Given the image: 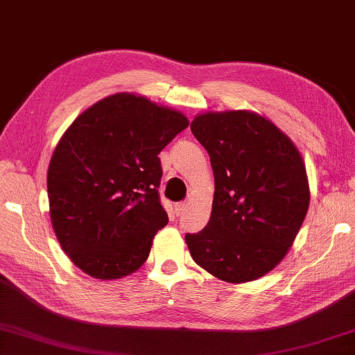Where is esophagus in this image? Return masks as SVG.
Here are the masks:
<instances>
[{"label": "esophagus", "mask_w": 355, "mask_h": 355, "mask_svg": "<svg viewBox=\"0 0 355 355\" xmlns=\"http://www.w3.org/2000/svg\"><path fill=\"white\" fill-rule=\"evenodd\" d=\"M186 208H188V203H186V202L177 203V205H175V214H177V216H182L183 212L186 211Z\"/></svg>", "instance_id": "esophagus-1"}]
</instances>
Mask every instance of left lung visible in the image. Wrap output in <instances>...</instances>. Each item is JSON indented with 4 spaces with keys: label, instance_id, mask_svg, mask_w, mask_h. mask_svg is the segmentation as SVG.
<instances>
[{
    "label": "left lung",
    "instance_id": "left-lung-1",
    "mask_svg": "<svg viewBox=\"0 0 355 355\" xmlns=\"http://www.w3.org/2000/svg\"><path fill=\"white\" fill-rule=\"evenodd\" d=\"M191 130L216 183L208 225L184 236L192 259L231 284L259 279L284 259L306 218L304 159L281 128L250 110L200 113Z\"/></svg>",
    "mask_w": 355,
    "mask_h": 355
}]
</instances>
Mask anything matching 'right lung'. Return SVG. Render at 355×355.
Returning <instances> with one entry per match:
<instances>
[{
	"instance_id": "1",
	"label": "right lung",
	"mask_w": 355,
	"mask_h": 355,
	"mask_svg": "<svg viewBox=\"0 0 355 355\" xmlns=\"http://www.w3.org/2000/svg\"><path fill=\"white\" fill-rule=\"evenodd\" d=\"M189 125L144 96L116 93L77 116L48 167L49 214L67 256L96 279H119L149 257L169 218L158 153Z\"/></svg>"
}]
</instances>
